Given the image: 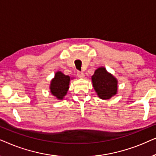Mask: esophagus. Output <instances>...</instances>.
<instances>
[{"label":"esophagus","instance_id":"esophagus-1","mask_svg":"<svg viewBox=\"0 0 156 156\" xmlns=\"http://www.w3.org/2000/svg\"><path fill=\"white\" fill-rule=\"evenodd\" d=\"M76 74H77L78 77H80V78H83V77H84V74L82 72L78 71L77 73H76Z\"/></svg>","mask_w":156,"mask_h":156}]
</instances>
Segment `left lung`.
<instances>
[{"label": "left lung", "mask_w": 156, "mask_h": 156, "mask_svg": "<svg viewBox=\"0 0 156 156\" xmlns=\"http://www.w3.org/2000/svg\"><path fill=\"white\" fill-rule=\"evenodd\" d=\"M91 79L94 88L101 99H108L116 94V79L108 73L105 68L99 67L97 69Z\"/></svg>", "instance_id": "1"}]
</instances>
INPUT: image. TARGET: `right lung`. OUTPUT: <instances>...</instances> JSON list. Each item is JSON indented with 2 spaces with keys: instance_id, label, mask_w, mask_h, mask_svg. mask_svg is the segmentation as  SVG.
Returning a JSON list of instances; mask_svg holds the SVG:
<instances>
[{
  "instance_id": "right-lung-1",
  "label": "right lung",
  "mask_w": 156,
  "mask_h": 156,
  "mask_svg": "<svg viewBox=\"0 0 156 156\" xmlns=\"http://www.w3.org/2000/svg\"><path fill=\"white\" fill-rule=\"evenodd\" d=\"M70 78L69 76L65 75L61 72L55 74V78L51 82L50 91L58 99H62L67 94L69 89Z\"/></svg>"
}]
</instances>
